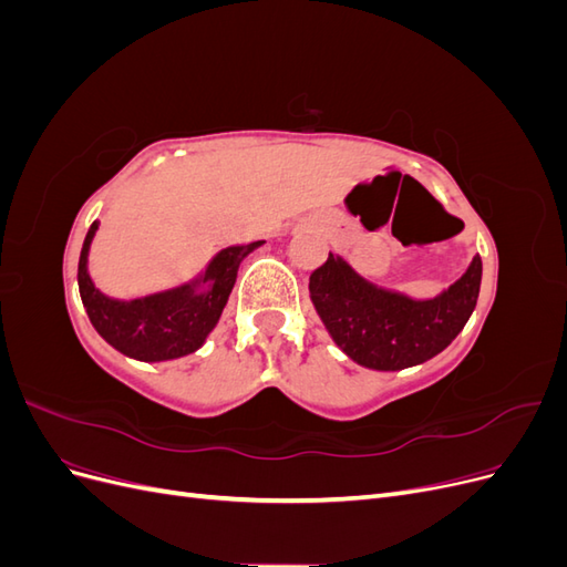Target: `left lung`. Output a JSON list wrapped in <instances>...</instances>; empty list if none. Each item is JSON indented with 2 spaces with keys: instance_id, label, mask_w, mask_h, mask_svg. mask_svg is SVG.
Returning <instances> with one entry per match:
<instances>
[{
  "instance_id": "left-lung-1",
  "label": "left lung",
  "mask_w": 567,
  "mask_h": 567,
  "mask_svg": "<svg viewBox=\"0 0 567 567\" xmlns=\"http://www.w3.org/2000/svg\"><path fill=\"white\" fill-rule=\"evenodd\" d=\"M480 281L483 260L475 255L450 288L416 298L375 284L348 257L329 252L326 265L310 277V300L326 331L354 364L400 371L419 367L452 346L475 310Z\"/></svg>"
}]
</instances>
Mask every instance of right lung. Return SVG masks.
<instances>
[{
  "label": "right lung",
  "instance_id": "obj_1",
  "mask_svg": "<svg viewBox=\"0 0 567 567\" xmlns=\"http://www.w3.org/2000/svg\"><path fill=\"white\" fill-rule=\"evenodd\" d=\"M96 231L99 219L84 236L78 262L84 312L111 348L151 364L186 357L205 346L229 302L238 267L252 250L265 246V241H252L221 248L188 281L120 300L101 293L90 277V250Z\"/></svg>",
  "mask_w": 567,
  "mask_h": 567
}]
</instances>
